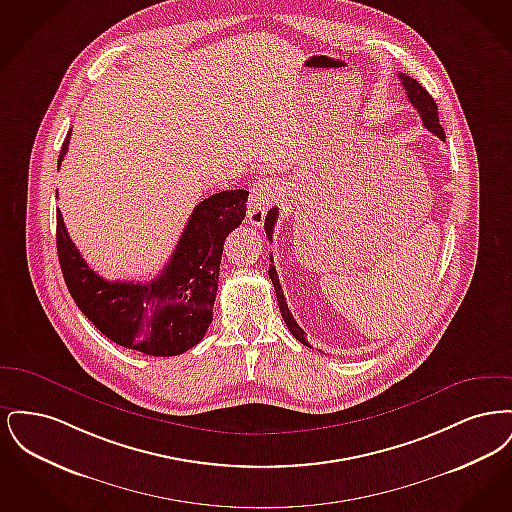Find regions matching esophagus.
I'll return each mask as SVG.
<instances>
[{
	"instance_id": "obj_1",
	"label": "esophagus",
	"mask_w": 512,
	"mask_h": 512,
	"mask_svg": "<svg viewBox=\"0 0 512 512\" xmlns=\"http://www.w3.org/2000/svg\"><path fill=\"white\" fill-rule=\"evenodd\" d=\"M278 195V180L274 178H261L253 184L251 188V199H249V207H247V222L251 226L261 228L263 222L267 219V213L274 203Z\"/></svg>"
}]
</instances>
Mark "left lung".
<instances>
[{
	"instance_id": "8db88e82",
	"label": "left lung",
	"mask_w": 512,
	"mask_h": 512,
	"mask_svg": "<svg viewBox=\"0 0 512 512\" xmlns=\"http://www.w3.org/2000/svg\"><path fill=\"white\" fill-rule=\"evenodd\" d=\"M399 80H401V84H403V88H405V92H407V98L411 99L414 109L420 113V119L424 122V126H426L432 134H436L439 140H445V132H443V128H441V124H439L438 105H436L434 98L426 92V88H422L411 76L399 74ZM276 220H278V209L274 207V209L268 211L267 219H265V232H267L270 242H272V230H274ZM270 261H272V257H270ZM268 276H270V280H272V284H274L278 307H280V313H282V318H284L288 330L292 332V336H295V340L301 341L303 345H309V341L305 340V332H303L301 326L295 322V318L292 317V313H290V309H288V303H286V297H284V292H282V286H280V282H278V274H276L274 265H270V268H268Z\"/></svg>"
}]
</instances>
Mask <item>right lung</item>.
Wrapping results in <instances>:
<instances>
[{
	"instance_id": "right-lung-1",
	"label": "right lung",
	"mask_w": 512,
	"mask_h": 512,
	"mask_svg": "<svg viewBox=\"0 0 512 512\" xmlns=\"http://www.w3.org/2000/svg\"><path fill=\"white\" fill-rule=\"evenodd\" d=\"M71 130L59 153L69 149ZM247 190H226L195 205L171 261L149 282H109L82 259L57 211V255L78 309L122 347L172 357L203 340L219 288L226 236L242 224Z\"/></svg>"
}]
</instances>
